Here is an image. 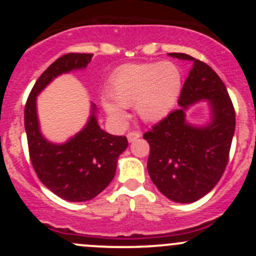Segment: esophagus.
Returning a JSON list of instances; mask_svg holds the SVG:
<instances>
[{"label":"esophagus","instance_id":"obj_1","mask_svg":"<svg viewBox=\"0 0 256 256\" xmlns=\"http://www.w3.org/2000/svg\"><path fill=\"white\" fill-rule=\"evenodd\" d=\"M126 136H128V142H134V141L138 140V138H141V134L138 132V131H130Z\"/></svg>","mask_w":256,"mask_h":256}]
</instances>
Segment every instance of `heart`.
I'll return each instance as SVG.
<instances>
[{"instance_id":"b5f03b06","label":"heart","mask_w":256,"mask_h":256,"mask_svg":"<svg viewBox=\"0 0 256 256\" xmlns=\"http://www.w3.org/2000/svg\"><path fill=\"white\" fill-rule=\"evenodd\" d=\"M182 88V74L174 62L128 64L118 68L108 86L114 102L105 100V110L115 120L124 121L121 108L135 105L138 115L146 122L166 118L176 105Z\"/></svg>"}]
</instances>
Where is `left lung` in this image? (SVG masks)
Wrapping results in <instances>:
<instances>
[{
	"label": "left lung",
	"mask_w": 256,
	"mask_h": 256,
	"mask_svg": "<svg viewBox=\"0 0 256 256\" xmlns=\"http://www.w3.org/2000/svg\"><path fill=\"white\" fill-rule=\"evenodd\" d=\"M193 62L178 104L180 109L144 134L150 144L147 171L160 192L177 203H192L210 192L228 164L236 130V110L218 74L203 62L184 53H170ZM207 100L212 120L206 126L185 121L190 104Z\"/></svg>",
	"instance_id": "1"
}]
</instances>
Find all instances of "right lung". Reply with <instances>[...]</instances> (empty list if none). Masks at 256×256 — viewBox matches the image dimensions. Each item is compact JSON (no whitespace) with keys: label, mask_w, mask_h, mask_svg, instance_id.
Listing matches in <instances>:
<instances>
[{"label":"right lung","mask_w":256,"mask_h":256,"mask_svg":"<svg viewBox=\"0 0 256 256\" xmlns=\"http://www.w3.org/2000/svg\"><path fill=\"white\" fill-rule=\"evenodd\" d=\"M92 56L68 53L56 59L36 82L24 106V128L33 168L48 190L69 202H85L102 193L112 180L118 156L128 144L126 136L110 135L100 128L94 104L85 128L66 144H52L40 134L37 95L60 74L84 69Z\"/></svg>","instance_id":"add662e5"}]
</instances>
